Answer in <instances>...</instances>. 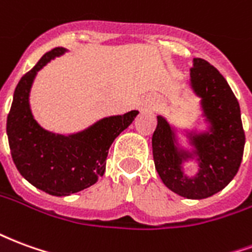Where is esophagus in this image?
I'll list each match as a JSON object with an SVG mask.
<instances>
[{"instance_id": "1", "label": "esophagus", "mask_w": 252, "mask_h": 252, "mask_svg": "<svg viewBox=\"0 0 252 252\" xmlns=\"http://www.w3.org/2000/svg\"><path fill=\"white\" fill-rule=\"evenodd\" d=\"M157 106H158V98L157 97H148L142 102L140 109H142V112H153Z\"/></svg>"}]
</instances>
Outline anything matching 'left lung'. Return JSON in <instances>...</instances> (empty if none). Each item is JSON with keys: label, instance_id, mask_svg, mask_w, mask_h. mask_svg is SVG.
Wrapping results in <instances>:
<instances>
[{"label": "left lung", "instance_id": "obj_1", "mask_svg": "<svg viewBox=\"0 0 252 252\" xmlns=\"http://www.w3.org/2000/svg\"><path fill=\"white\" fill-rule=\"evenodd\" d=\"M186 83L198 98L204 126L181 128L158 115L153 155L160 180L171 191L189 200H202L233 180L246 137L238 99L217 68L194 58ZM190 161L197 166L193 176L185 170Z\"/></svg>", "mask_w": 252, "mask_h": 252}]
</instances>
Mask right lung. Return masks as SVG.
<instances>
[{
  "label": "right lung",
  "mask_w": 252,
  "mask_h": 252,
  "mask_svg": "<svg viewBox=\"0 0 252 252\" xmlns=\"http://www.w3.org/2000/svg\"><path fill=\"white\" fill-rule=\"evenodd\" d=\"M68 50L57 47L44 54L20 79L6 120L10 154L25 180L48 194L63 197L94 185L105 173L112 143L131 126L137 110L99 119L82 131L62 135L47 131L35 120L30 104L37 72Z\"/></svg>",
  "instance_id": "obj_1"
}]
</instances>
